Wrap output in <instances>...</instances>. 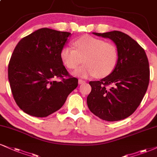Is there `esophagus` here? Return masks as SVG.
<instances>
[{
	"mask_svg": "<svg viewBox=\"0 0 157 157\" xmlns=\"http://www.w3.org/2000/svg\"><path fill=\"white\" fill-rule=\"evenodd\" d=\"M84 83H85V81L83 80V79H78V84H84Z\"/></svg>",
	"mask_w": 157,
	"mask_h": 157,
	"instance_id": "esophagus-1",
	"label": "esophagus"
}]
</instances>
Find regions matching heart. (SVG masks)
Wrapping results in <instances>:
<instances>
[{
  "mask_svg": "<svg viewBox=\"0 0 157 157\" xmlns=\"http://www.w3.org/2000/svg\"><path fill=\"white\" fill-rule=\"evenodd\" d=\"M75 49L64 46L60 52L64 65L74 69L84 62V65L75 71V75L82 77L95 75L103 78L110 75L117 67L119 50L111 42L102 38L84 35L74 40Z\"/></svg>",
  "mask_w": 157,
  "mask_h": 157,
  "instance_id": "b5f03b06",
  "label": "heart"
}]
</instances>
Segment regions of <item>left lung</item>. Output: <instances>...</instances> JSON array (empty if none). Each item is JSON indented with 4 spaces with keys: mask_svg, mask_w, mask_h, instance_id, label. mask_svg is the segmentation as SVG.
I'll return each instance as SVG.
<instances>
[{
    "mask_svg": "<svg viewBox=\"0 0 157 157\" xmlns=\"http://www.w3.org/2000/svg\"><path fill=\"white\" fill-rule=\"evenodd\" d=\"M93 34L113 40L119 50V60L109 75L90 82L87 105L102 120L119 121L134 113L146 94L150 79L148 57L138 42L122 32Z\"/></svg>",
    "mask_w": 157,
    "mask_h": 157,
    "instance_id": "1",
    "label": "left lung"
}]
</instances>
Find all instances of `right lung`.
Segmentation results:
<instances>
[{
  "label": "right lung",
  "mask_w": 157,
  "mask_h": 157,
  "mask_svg": "<svg viewBox=\"0 0 157 157\" xmlns=\"http://www.w3.org/2000/svg\"><path fill=\"white\" fill-rule=\"evenodd\" d=\"M70 35L40 28L22 38L13 49L8 77L13 99L25 113L48 117L78 86V78L67 72L60 56Z\"/></svg>",
  "instance_id": "obj_1"
}]
</instances>
